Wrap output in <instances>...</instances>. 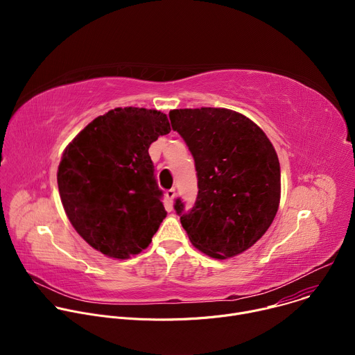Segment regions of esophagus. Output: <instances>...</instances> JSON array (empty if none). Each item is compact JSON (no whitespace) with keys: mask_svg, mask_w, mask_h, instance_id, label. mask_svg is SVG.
I'll return each instance as SVG.
<instances>
[{"mask_svg":"<svg viewBox=\"0 0 355 355\" xmlns=\"http://www.w3.org/2000/svg\"><path fill=\"white\" fill-rule=\"evenodd\" d=\"M166 198L168 199V204H170V211H171L173 200H174V198H175V189L173 188V189H168V191H166Z\"/></svg>","mask_w":355,"mask_h":355,"instance_id":"obj_1","label":"esophagus"}]
</instances>
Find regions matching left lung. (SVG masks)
<instances>
[{
  "label": "left lung",
  "mask_w": 355,
  "mask_h": 355,
  "mask_svg": "<svg viewBox=\"0 0 355 355\" xmlns=\"http://www.w3.org/2000/svg\"><path fill=\"white\" fill-rule=\"evenodd\" d=\"M170 121L195 160L198 196L189 212L177 199L191 243L207 256L241 254L271 226L279 207L277 151L247 116L226 108L173 110Z\"/></svg>",
  "instance_id": "1"
}]
</instances>
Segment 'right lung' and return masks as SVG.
Wrapping results in <instances>:
<instances>
[{"mask_svg":"<svg viewBox=\"0 0 355 355\" xmlns=\"http://www.w3.org/2000/svg\"><path fill=\"white\" fill-rule=\"evenodd\" d=\"M170 130L160 111L115 108L89 122L63 151L58 185L64 212L107 257L139 254L167 216L148 147Z\"/></svg>","mask_w":355,"mask_h":355,"instance_id":"right-lung-1","label":"right lung"}]
</instances>
